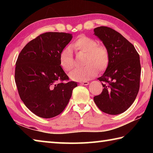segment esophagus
<instances>
[{
	"instance_id": "esophagus-1",
	"label": "esophagus",
	"mask_w": 153,
	"mask_h": 153,
	"mask_svg": "<svg viewBox=\"0 0 153 153\" xmlns=\"http://www.w3.org/2000/svg\"><path fill=\"white\" fill-rule=\"evenodd\" d=\"M80 84H81V85H84V86H87V85L89 84V82H87V81L80 82Z\"/></svg>"
}]
</instances>
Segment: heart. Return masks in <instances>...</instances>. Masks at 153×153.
<instances>
[{
	"label": "heart",
	"mask_w": 153,
	"mask_h": 153,
	"mask_svg": "<svg viewBox=\"0 0 153 153\" xmlns=\"http://www.w3.org/2000/svg\"><path fill=\"white\" fill-rule=\"evenodd\" d=\"M70 47L78 53H85L84 59L86 66L72 71L69 77L75 81H85L97 76L98 70L104 71L110 61L109 53L103 45H98L97 40L89 36L81 35L71 43ZM59 62L64 71H71L74 66V58L71 49L64 48L59 54Z\"/></svg>",
	"instance_id": "heart-1"
}]
</instances>
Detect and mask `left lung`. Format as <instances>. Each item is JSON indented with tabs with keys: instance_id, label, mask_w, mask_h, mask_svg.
<instances>
[{
	"instance_id": "8db88e82",
	"label": "left lung",
	"mask_w": 153,
	"mask_h": 153,
	"mask_svg": "<svg viewBox=\"0 0 153 153\" xmlns=\"http://www.w3.org/2000/svg\"><path fill=\"white\" fill-rule=\"evenodd\" d=\"M110 56L108 66L98 77L104 88L94 101L100 111L118 115L132 105L140 88L141 66L140 56L134 45L120 33L106 26L94 29Z\"/></svg>"
}]
</instances>
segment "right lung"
I'll return each mask as SVG.
<instances>
[{
	"instance_id": "obj_1",
	"label": "right lung",
	"mask_w": 153,
	"mask_h": 153,
	"mask_svg": "<svg viewBox=\"0 0 153 153\" xmlns=\"http://www.w3.org/2000/svg\"><path fill=\"white\" fill-rule=\"evenodd\" d=\"M71 33L46 32L25 45L16 61L15 81L25 105L38 117L52 118L68 104L76 82L61 68L59 54Z\"/></svg>"
}]
</instances>
